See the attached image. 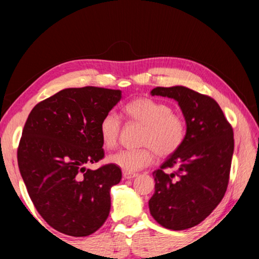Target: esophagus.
Wrapping results in <instances>:
<instances>
[{
  "label": "esophagus",
  "instance_id": "1",
  "mask_svg": "<svg viewBox=\"0 0 259 259\" xmlns=\"http://www.w3.org/2000/svg\"><path fill=\"white\" fill-rule=\"evenodd\" d=\"M138 175L137 174H130V172H123V178L124 179H131V178H135V177H137Z\"/></svg>",
  "mask_w": 259,
  "mask_h": 259
}]
</instances>
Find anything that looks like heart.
Instances as JSON below:
<instances>
[{"label":"heart","mask_w":259,"mask_h":259,"mask_svg":"<svg viewBox=\"0 0 259 259\" xmlns=\"http://www.w3.org/2000/svg\"><path fill=\"white\" fill-rule=\"evenodd\" d=\"M130 121L144 126L139 150H122L108 156V162L125 172H136L152 163L154 151L160 156H169L182 146L185 124L168 105L150 98H138L124 107ZM121 130L119 117L108 113L99 124V136L105 148L116 145Z\"/></svg>","instance_id":"obj_1"}]
</instances>
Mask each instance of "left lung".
Listing matches in <instances>:
<instances>
[{"instance_id":"8db88e82","label":"left lung","mask_w":259,"mask_h":259,"mask_svg":"<svg viewBox=\"0 0 259 259\" xmlns=\"http://www.w3.org/2000/svg\"><path fill=\"white\" fill-rule=\"evenodd\" d=\"M151 94L176 100L186 134L182 146L153 172L155 191L148 201L150 212L165 229H191L224 198L234 151L233 129L208 96L183 85L156 87ZM169 167L175 171L164 173Z\"/></svg>"}]
</instances>
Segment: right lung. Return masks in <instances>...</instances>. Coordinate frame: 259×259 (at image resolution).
I'll return each mask as SVG.
<instances>
[{
	"label": "right lung",
	"instance_id": "1",
	"mask_svg": "<svg viewBox=\"0 0 259 259\" xmlns=\"http://www.w3.org/2000/svg\"><path fill=\"white\" fill-rule=\"evenodd\" d=\"M121 98L120 90L68 88L29 113L17 153L20 175L35 208L56 231L87 236L108 217L109 192L121 169L85 165L104 157L99 124Z\"/></svg>",
	"mask_w": 259,
	"mask_h": 259
}]
</instances>
